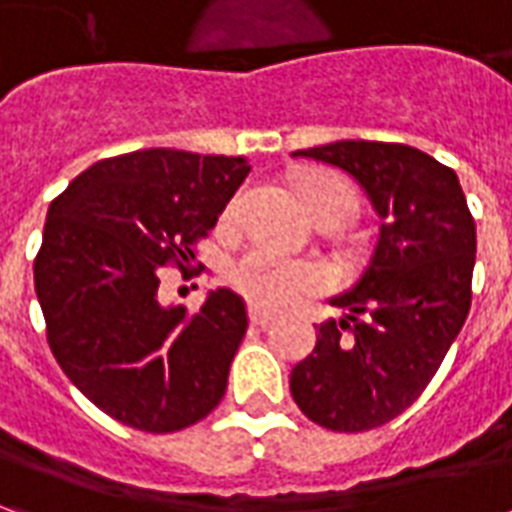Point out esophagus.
<instances>
[{
    "label": "esophagus",
    "mask_w": 512,
    "mask_h": 512,
    "mask_svg": "<svg viewBox=\"0 0 512 512\" xmlns=\"http://www.w3.org/2000/svg\"><path fill=\"white\" fill-rule=\"evenodd\" d=\"M249 321L252 326H266L268 321H274V312L263 310V307H249Z\"/></svg>",
    "instance_id": "1"
}]
</instances>
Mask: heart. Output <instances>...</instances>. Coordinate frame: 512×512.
Returning a JSON list of instances; mask_svg holds the SVG:
<instances>
[{"label":"heart","instance_id":"1","mask_svg":"<svg viewBox=\"0 0 512 512\" xmlns=\"http://www.w3.org/2000/svg\"><path fill=\"white\" fill-rule=\"evenodd\" d=\"M299 197L312 216L323 211H340L348 222L359 208L354 186L343 175L326 169L310 172L299 180ZM230 279L244 299L257 307L277 310V307H288L301 296L326 288L329 274L315 260L282 255L268 246H255L235 263Z\"/></svg>","mask_w":512,"mask_h":512}]
</instances>
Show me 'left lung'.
Segmentation results:
<instances>
[{"label": "left lung", "instance_id": "obj_1", "mask_svg": "<svg viewBox=\"0 0 512 512\" xmlns=\"http://www.w3.org/2000/svg\"><path fill=\"white\" fill-rule=\"evenodd\" d=\"M348 172L381 227L354 288L334 296L340 321L290 373L304 417L359 433L400 417L430 384L472 307L477 230L458 175L417 147L340 139L296 150Z\"/></svg>", "mask_w": 512, "mask_h": 512}]
</instances>
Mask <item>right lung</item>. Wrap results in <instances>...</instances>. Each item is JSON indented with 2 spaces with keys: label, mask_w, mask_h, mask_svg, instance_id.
I'll return each instance as SVG.
<instances>
[{
  "label": "right lung",
  "mask_w": 512,
  "mask_h": 512,
  "mask_svg": "<svg viewBox=\"0 0 512 512\" xmlns=\"http://www.w3.org/2000/svg\"><path fill=\"white\" fill-rule=\"evenodd\" d=\"M249 169L241 156L150 147L98 161L51 202L35 257L51 354L128 428L175 433L224 397L244 299L216 288L189 315L158 301V268L194 263Z\"/></svg>",
  "instance_id": "right-lung-1"
}]
</instances>
